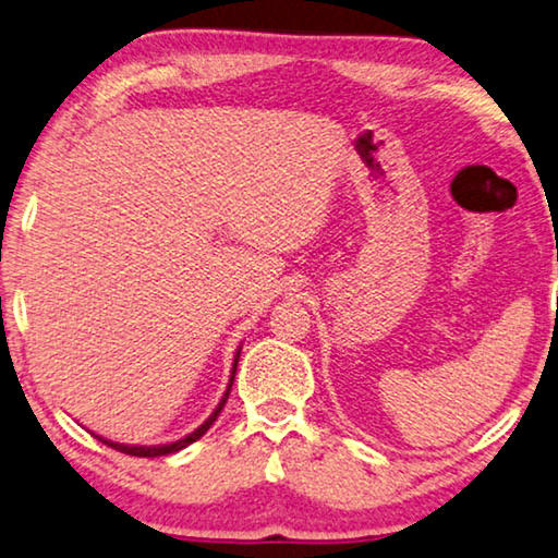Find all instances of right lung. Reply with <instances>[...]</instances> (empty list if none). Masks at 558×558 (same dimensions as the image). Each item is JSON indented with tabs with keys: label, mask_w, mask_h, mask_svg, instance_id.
Returning <instances> with one entry per match:
<instances>
[{
	"label": "right lung",
	"mask_w": 558,
	"mask_h": 558,
	"mask_svg": "<svg viewBox=\"0 0 558 558\" xmlns=\"http://www.w3.org/2000/svg\"><path fill=\"white\" fill-rule=\"evenodd\" d=\"M238 359H240V351H238V355H235V363H232V376H230V384H228L226 396L220 398L218 409H215L210 418H207L199 428H195L193 434H190V436L180 438V440H174V444H165V446H124V444H114V440H107V438H102V436H97V438L102 440L105 446L114 448V451H122V453H128V456H140V459H155V456H168V453L180 451V448H185V446H190V444H195V440H197L199 436H205V434H207V428H210L213 423L218 421V415H220V411H222V405L228 403V396H230L232 380H235V371H238Z\"/></svg>",
	"instance_id": "1"
}]
</instances>
